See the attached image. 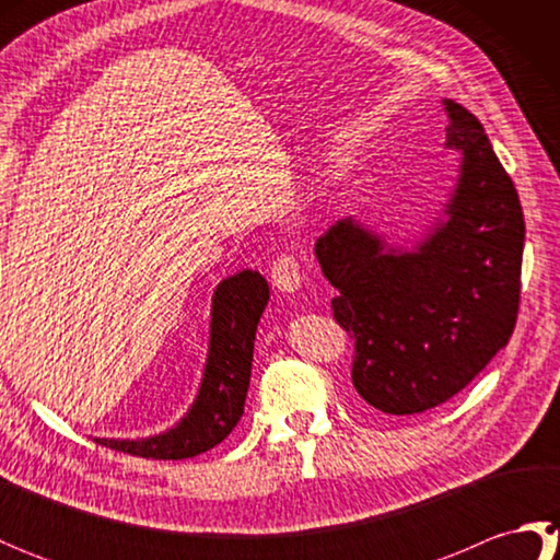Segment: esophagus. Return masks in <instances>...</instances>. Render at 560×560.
Wrapping results in <instances>:
<instances>
[{
    "label": "esophagus",
    "mask_w": 560,
    "mask_h": 560,
    "mask_svg": "<svg viewBox=\"0 0 560 560\" xmlns=\"http://www.w3.org/2000/svg\"><path fill=\"white\" fill-rule=\"evenodd\" d=\"M269 277L271 283L281 291H299L301 289V281H303V271H301V261L295 259V255L291 253H283L277 259L271 261L269 267Z\"/></svg>",
    "instance_id": "34e87169"
}]
</instances>
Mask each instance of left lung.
<instances>
[{"label": "left lung", "instance_id": "obj_1", "mask_svg": "<svg viewBox=\"0 0 560 560\" xmlns=\"http://www.w3.org/2000/svg\"><path fill=\"white\" fill-rule=\"evenodd\" d=\"M447 147L462 175L447 221L397 253L351 219L317 237L315 255L339 295L331 315L353 341L351 380L371 407L407 416L452 399L513 337L525 217L481 122L455 101Z\"/></svg>", "mask_w": 560, "mask_h": 560}]
</instances>
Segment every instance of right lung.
Returning <instances> with one entry per match:
<instances>
[{
  "label": "right lung",
  "mask_w": 560,
  "mask_h": 560,
  "mask_svg": "<svg viewBox=\"0 0 560 560\" xmlns=\"http://www.w3.org/2000/svg\"><path fill=\"white\" fill-rule=\"evenodd\" d=\"M267 301L269 287L257 271L245 269L221 281L213 293L209 361L195 407L163 435L96 443L147 459H187L229 438L245 409L255 331Z\"/></svg>",
  "instance_id": "add662e5"
}]
</instances>
